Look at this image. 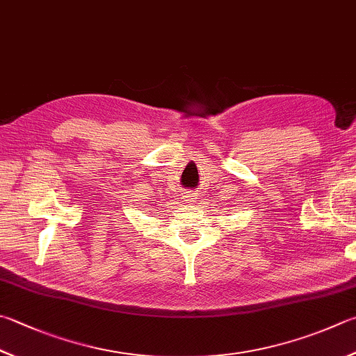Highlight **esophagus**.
Returning a JSON list of instances; mask_svg holds the SVG:
<instances>
[{
	"mask_svg": "<svg viewBox=\"0 0 356 356\" xmlns=\"http://www.w3.org/2000/svg\"><path fill=\"white\" fill-rule=\"evenodd\" d=\"M184 198H186V203H195V201L198 200V193L197 192H193V191H189V192H186V195H184Z\"/></svg>",
	"mask_w": 356,
	"mask_h": 356,
	"instance_id": "1",
	"label": "esophagus"
}]
</instances>
